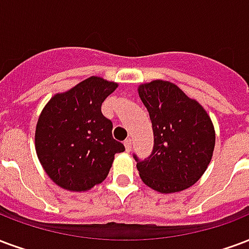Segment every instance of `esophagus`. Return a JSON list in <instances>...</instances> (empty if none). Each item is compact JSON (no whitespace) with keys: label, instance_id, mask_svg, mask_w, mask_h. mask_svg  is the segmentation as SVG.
<instances>
[{"label":"esophagus","instance_id":"1","mask_svg":"<svg viewBox=\"0 0 249 249\" xmlns=\"http://www.w3.org/2000/svg\"><path fill=\"white\" fill-rule=\"evenodd\" d=\"M124 145H125V149H126V152H130V149H132V140L130 139L125 140Z\"/></svg>","mask_w":249,"mask_h":249}]
</instances>
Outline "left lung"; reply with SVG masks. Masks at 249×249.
<instances>
[{"instance_id":"8db88e82","label":"left lung","mask_w":249,"mask_h":249,"mask_svg":"<svg viewBox=\"0 0 249 249\" xmlns=\"http://www.w3.org/2000/svg\"><path fill=\"white\" fill-rule=\"evenodd\" d=\"M152 120L154 146L137 161L146 186L162 194L183 191L198 182L213 158L215 129L209 113L174 83L153 80L139 87Z\"/></svg>"}]
</instances>
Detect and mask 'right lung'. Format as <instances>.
Masks as SVG:
<instances>
[{
  "label": "right lung",
  "instance_id": "right-lung-1",
  "mask_svg": "<svg viewBox=\"0 0 249 249\" xmlns=\"http://www.w3.org/2000/svg\"><path fill=\"white\" fill-rule=\"evenodd\" d=\"M117 83L99 76L56 93L42 109L36 128V150L46 174L68 191H87L104 181L116 153L124 145L112 136V121L101 104Z\"/></svg>",
  "mask_w": 249,
  "mask_h": 249
}]
</instances>
